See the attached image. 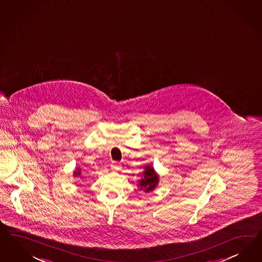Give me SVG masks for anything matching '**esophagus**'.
<instances>
[{
  "mask_svg": "<svg viewBox=\"0 0 262 262\" xmlns=\"http://www.w3.org/2000/svg\"><path fill=\"white\" fill-rule=\"evenodd\" d=\"M111 168H112L113 170H120V165L118 164V163H112L111 164Z\"/></svg>",
  "mask_w": 262,
  "mask_h": 262,
  "instance_id": "1",
  "label": "esophagus"
}]
</instances>
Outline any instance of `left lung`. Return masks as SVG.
I'll return each mask as SVG.
<instances>
[{"label":"left lung","mask_w":262,"mask_h":262,"mask_svg":"<svg viewBox=\"0 0 262 262\" xmlns=\"http://www.w3.org/2000/svg\"><path fill=\"white\" fill-rule=\"evenodd\" d=\"M160 182V176L152 165H145L137 186L145 193L152 192Z\"/></svg>","instance_id":"1"}]
</instances>
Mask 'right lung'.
I'll return each mask as SVG.
<instances>
[{"instance_id":"right-lung-1","label":"right lung","mask_w":262,"mask_h":262,"mask_svg":"<svg viewBox=\"0 0 262 262\" xmlns=\"http://www.w3.org/2000/svg\"><path fill=\"white\" fill-rule=\"evenodd\" d=\"M82 172V169L80 167H77V168H75L73 175H74V177H79L80 179H83Z\"/></svg>"}]
</instances>
